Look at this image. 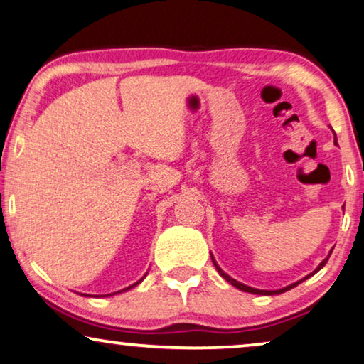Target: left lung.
I'll use <instances>...</instances> for the list:
<instances>
[{
    "label": "left lung",
    "instance_id": "8db88e82",
    "mask_svg": "<svg viewBox=\"0 0 364 364\" xmlns=\"http://www.w3.org/2000/svg\"><path fill=\"white\" fill-rule=\"evenodd\" d=\"M330 255H331V252H330ZM330 255L328 256H326L325 257V259L322 261V262H320V264H318V267H317V269H315L312 274H309V276H305L304 279H300V281H297V282H294V284H291V286H287V287H282V289H277V291H261V289H255V287H250V286H245V284H241V282H238V281H236V279H233V277H230L228 276V274H226V272H223V271H221V267L217 264V261H215L213 259V256H212V261H213V264H215V267H217V271L220 272V276L221 277H223L225 279V281H228L230 284H231V286H235L236 289H240V291H243V292H250V294H259V296H274V294H282V292H286V291H291V289L292 287H296V286H299V284L300 282H302V281H305V279H309L310 276H314V274L315 272H318L320 269H322V267L326 264V261H328V257H330Z\"/></svg>",
    "mask_w": 364,
    "mask_h": 364
}]
</instances>
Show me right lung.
I'll use <instances>...</instances> for the list:
<instances>
[{
  "instance_id": "right-lung-1",
  "label": "right lung",
  "mask_w": 364,
  "mask_h": 364,
  "mask_svg": "<svg viewBox=\"0 0 364 364\" xmlns=\"http://www.w3.org/2000/svg\"><path fill=\"white\" fill-rule=\"evenodd\" d=\"M144 279V277H143ZM143 279H139V281L138 282H136V284H133V286H129V287H126V289H123V291H129V289H133L134 286H138V284L141 282V281H143ZM123 291H121V292H123ZM114 294H117V292H114ZM109 296H113V294H109Z\"/></svg>"
}]
</instances>
